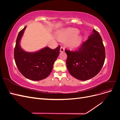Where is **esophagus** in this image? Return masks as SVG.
<instances>
[{"mask_svg": "<svg viewBox=\"0 0 120 120\" xmlns=\"http://www.w3.org/2000/svg\"><path fill=\"white\" fill-rule=\"evenodd\" d=\"M64 52V49L63 46H61L60 49V52Z\"/></svg>", "mask_w": 120, "mask_h": 120, "instance_id": "esophagus-1", "label": "esophagus"}]
</instances>
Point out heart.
I'll return each mask as SVG.
<instances>
[{
	"mask_svg": "<svg viewBox=\"0 0 120 120\" xmlns=\"http://www.w3.org/2000/svg\"><path fill=\"white\" fill-rule=\"evenodd\" d=\"M79 30L77 28H68L61 31L59 34L60 41H69L68 45L71 49H76L80 46L82 41V37L78 35Z\"/></svg>",
	"mask_w": 120,
	"mask_h": 120,
	"instance_id": "heart-1",
	"label": "heart"
}]
</instances>
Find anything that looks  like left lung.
<instances>
[{"label":"left lung","instance_id":"obj_1","mask_svg":"<svg viewBox=\"0 0 120 120\" xmlns=\"http://www.w3.org/2000/svg\"><path fill=\"white\" fill-rule=\"evenodd\" d=\"M67 67L70 74L81 81L96 76L101 70L106 53L102 38L95 29L86 41L75 51L65 49Z\"/></svg>","mask_w":120,"mask_h":120}]
</instances>
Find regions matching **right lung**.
I'll return each instance as SVG.
<instances>
[{"mask_svg":"<svg viewBox=\"0 0 120 120\" xmlns=\"http://www.w3.org/2000/svg\"><path fill=\"white\" fill-rule=\"evenodd\" d=\"M26 27L17 35L14 50V60L19 71L24 77L31 80L40 81L48 77L52 72L53 64L60 53V46L53 49L45 47L35 52L24 51L19 42Z\"/></svg>","mask_w":120,"mask_h":120,"instance_id":"obj_1","label":"right lung"}]
</instances>
